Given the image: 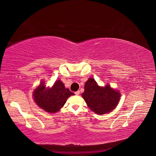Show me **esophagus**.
Returning a JSON list of instances; mask_svg holds the SVG:
<instances>
[{"label":"esophagus","mask_w":156,"mask_h":156,"mask_svg":"<svg viewBox=\"0 0 156 156\" xmlns=\"http://www.w3.org/2000/svg\"><path fill=\"white\" fill-rule=\"evenodd\" d=\"M74 94L76 95H79L80 94V91H76V92H74Z\"/></svg>","instance_id":"obj_1"}]
</instances>
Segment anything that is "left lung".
Returning a JSON list of instances; mask_svg holds the SVG:
<instances>
[{"label": "left lung", "mask_w": 156, "mask_h": 156, "mask_svg": "<svg viewBox=\"0 0 156 156\" xmlns=\"http://www.w3.org/2000/svg\"><path fill=\"white\" fill-rule=\"evenodd\" d=\"M82 96L90 110L100 115L114 110L120 98L117 90L111 88L109 85L100 87L92 78L86 82Z\"/></svg>", "instance_id": "obj_1"}]
</instances>
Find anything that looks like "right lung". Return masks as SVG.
I'll return each mask as SVG.
<instances>
[{
    "label": "right lung",
    "instance_id": "1",
    "mask_svg": "<svg viewBox=\"0 0 156 156\" xmlns=\"http://www.w3.org/2000/svg\"><path fill=\"white\" fill-rule=\"evenodd\" d=\"M74 94L65 88L60 80L54 83L52 88L46 89L44 82H41L34 92L35 102L42 109L50 113H55L62 107L68 98Z\"/></svg>",
    "mask_w": 156,
    "mask_h": 156
}]
</instances>
